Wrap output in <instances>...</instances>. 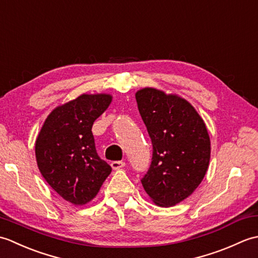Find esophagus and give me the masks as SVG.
Returning a JSON list of instances; mask_svg holds the SVG:
<instances>
[{
	"label": "esophagus",
	"mask_w": 258,
	"mask_h": 258,
	"mask_svg": "<svg viewBox=\"0 0 258 258\" xmlns=\"http://www.w3.org/2000/svg\"><path fill=\"white\" fill-rule=\"evenodd\" d=\"M111 166L113 169H119L125 166V162L123 161H114L111 163Z\"/></svg>",
	"instance_id": "esophagus-1"
}]
</instances>
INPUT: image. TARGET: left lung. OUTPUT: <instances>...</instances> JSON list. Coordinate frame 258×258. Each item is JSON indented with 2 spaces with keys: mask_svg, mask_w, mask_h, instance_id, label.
<instances>
[{
  "mask_svg": "<svg viewBox=\"0 0 258 258\" xmlns=\"http://www.w3.org/2000/svg\"><path fill=\"white\" fill-rule=\"evenodd\" d=\"M135 97L153 145L142 185L156 205L174 206L193 193L207 172L211 140L206 125L178 95L145 87Z\"/></svg>",
  "mask_w": 258,
  "mask_h": 258,
  "instance_id": "obj_1",
  "label": "left lung"
}]
</instances>
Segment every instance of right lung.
<instances>
[{"instance_id": "obj_1", "label": "right lung", "mask_w": 258, "mask_h": 258, "mask_svg": "<svg viewBox=\"0 0 258 258\" xmlns=\"http://www.w3.org/2000/svg\"><path fill=\"white\" fill-rule=\"evenodd\" d=\"M112 102L109 94H82L54 108L35 142V156L48 185L74 205L97 195L112 167L100 158L92 126Z\"/></svg>"}]
</instances>
